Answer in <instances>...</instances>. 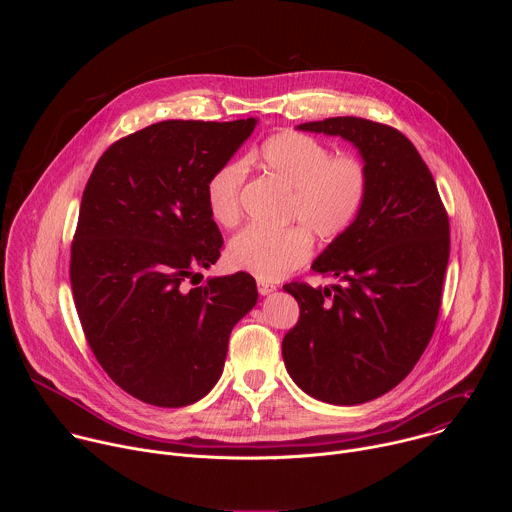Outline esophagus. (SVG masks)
Listing matches in <instances>:
<instances>
[{"instance_id": "esophagus-1", "label": "esophagus", "mask_w": 512, "mask_h": 512, "mask_svg": "<svg viewBox=\"0 0 512 512\" xmlns=\"http://www.w3.org/2000/svg\"><path fill=\"white\" fill-rule=\"evenodd\" d=\"M257 289H259L261 296H269L271 291H275V285L267 283V281H257Z\"/></svg>"}]
</instances>
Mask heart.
I'll return each instance as SVG.
<instances>
[{"label": "heart", "mask_w": 512, "mask_h": 512, "mask_svg": "<svg viewBox=\"0 0 512 512\" xmlns=\"http://www.w3.org/2000/svg\"><path fill=\"white\" fill-rule=\"evenodd\" d=\"M277 178L287 190V221L310 229L318 239L332 241L346 233L362 210L369 192V172L364 162L350 154L332 156L326 143L298 133L279 131L265 139L249 156ZM247 162L231 160L218 168L206 184V202L214 223L237 225L241 192L247 180ZM312 239L303 227L267 231L249 227L227 247L233 269L247 271L263 281H275L308 263Z\"/></svg>", "instance_id": "heart-1"}]
</instances>
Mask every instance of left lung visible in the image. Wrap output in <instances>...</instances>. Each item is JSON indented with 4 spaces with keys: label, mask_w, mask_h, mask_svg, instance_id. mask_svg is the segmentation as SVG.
<instances>
[{
    "label": "left lung",
    "mask_w": 512,
    "mask_h": 512,
    "mask_svg": "<svg viewBox=\"0 0 512 512\" xmlns=\"http://www.w3.org/2000/svg\"><path fill=\"white\" fill-rule=\"evenodd\" d=\"M298 129L350 141L367 166L369 192L352 227L312 263L336 283L283 285L300 306L281 342L283 362L310 397L360 405L397 387L431 340L450 259L448 214L401 131L360 117Z\"/></svg>",
    "instance_id": "obj_1"
}]
</instances>
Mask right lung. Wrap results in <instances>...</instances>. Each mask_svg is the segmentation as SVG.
Segmentation results:
<instances>
[{"label":"right lung","instance_id":"1","mask_svg":"<svg viewBox=\"0 0 512 512\" xmlns=\"http://www.w3.org/2000/svg\"><path fill=\"white\" fill-rule=\"evenodd\" d=\"M257 125L160 121L99 158L81 200L70 285L87 342L125 393L158 407L202 399L223 375L229 336L257 304L249 273L210 277L221 257L206 184Z\"/></svg>","mask_w":512,"mask_h":512}]
</instances>
